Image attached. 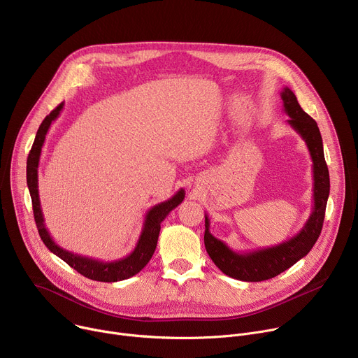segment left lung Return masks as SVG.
I'll return each mask as SVG.
<instances>
[{"mask_svg": "<svg viewBox=\"0 0 358 358\" xmlns=\"http://www.w3.org/2000/svg\"><path fill=\"white\" fill-rule=\"evenodd\" d=\"M280 97L283 100V112L289 116L287 124L304 140L313 162V210L304 227L287 241L275 246L241 253L210 232V220L206 215L203 243L210 258L225 275L243 282L268 280L293 266L310 252L324 221L330 178L320 130L317 123L300 108L294 93L287 86L283 87Z\"/></svg>", "mask_w": 358, "mask_h": 358, "instance_id": "1", "label": "left lung"}]
</instances>
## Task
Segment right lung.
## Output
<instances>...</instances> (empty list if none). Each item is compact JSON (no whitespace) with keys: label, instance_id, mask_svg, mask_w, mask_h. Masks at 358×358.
I'll list each match as a JSON object with an SVG mask.
<instances>
[{"label":"right lung","instance_id":"1","mask_svg":"<svg viewBox=\"0 0 358 358\" xmlns=\"http://www.w3.org/2000/svg\"><path fill=\"white\" fill-rule=\"evenodd\" d=\"M62 109H64V101L43 119V122L41 123L36 131L32 148L29 151L28 160H27V184L31 194V199H32L34 218L36 222L39 236L50 252L55 253L58 258L65 261L71 268H73L76 272H79L85 278H89L97 282H109V283L129 279L137 275L151 259L152 253H155L157 246L162 222L176 207H178L182 202L185 196V191L182 188L178 189L170 199L157 203V206L151 207L147 211L138 241L134 249L131 250V253L126 255L124 258L105 262V261L83 257V255H78L64 249L52 239V236H50V234L45 227V220L41 210L39 191H38V166H39L42 145L45 143V137L50 124L58 119Z\"/></svg>","mask_w":358,"mask_h":358}]
</instances>
